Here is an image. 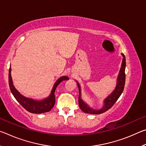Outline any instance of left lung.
<instances>
[{
	"label": "left lung",
	"instance_id": "left-lung-1",
	"mask_svg": "<svg viewBox=\"0 0 146 146\" xmlns=\"http://www.w3.org/2000/svg\"><path fill=\"white\" fill-rule=\"evenodd\" d=\"M122 55L123 56L122 62V65H121V68L119 71V74L118 75L117 78V86L115 90L111 93L108 97L106 98L104 101V106L102 109L100 110H93L91 108L89 107L87 104H86L81 98V90L80 86L77 81H76L77 83V86L79 90V97H78V105L79 107L81 109V110L83 112L86 113H89V114H93V115H98L101 114L106 112V111L112 107V106L115 104V103L117 102V100L120 97L121 94L123 92V88H124L125 86V56L123 53H122Z\"/></svg>",
	"mask_w": 146,
	"mask_h": 146
}]
</instances>
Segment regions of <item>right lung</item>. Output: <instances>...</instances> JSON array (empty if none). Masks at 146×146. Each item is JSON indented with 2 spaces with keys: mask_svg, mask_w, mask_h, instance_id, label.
Masks as SVG:
<instances>
[{
  "mask_svg": "<svg viewBox=\"0 0 146 146\" xmlns=\"http://www.w3.org/2000/svg\"><path fill=\"white\" fill-rule=\"evenodd\" d=\"M11 67L9 69V85L10 88L11 92L13 94L14 97L17 100L20 104L26 110L28 111L31 113H36V114H40L46 112H48L53 108L55 104V92L56 87L63 80H68L69 78L66 76H61L56 81L53 88L51 90V92L48 97H47L42 100H35L32 98H27L24 97L21 95L18 91H17L15 86H13V81H12L11 75Z\"/></svg>",
  "mask_w": 146,
  "mask_h": 146,
  "instance_id": "add662e5",
  "label": "right lung"
}]
</instances>
